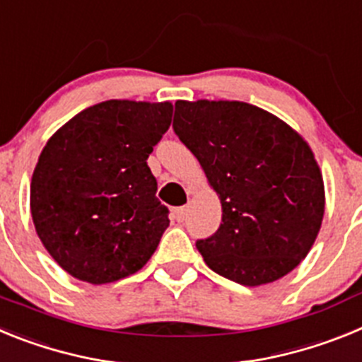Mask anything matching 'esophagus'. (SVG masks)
I'll return each instance as SVG.
<instances>
[{"label": "esophagus", "mask_w": 362, "mask_h": 362, "mask_svg": "<svg viewBox=\"0 0 362 362\" xmlns=\"http://www.w3.org/2000/svg\"><path fill=\"white\" fill-rule=\"evenodd\" d=\"M187 214H188L187 206H177V209L174 210L175 221H177V223H183V221L187 219Z\"/></svg>", "instance_id": "1"}]
</instances>
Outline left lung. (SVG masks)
<instances>
[{"mask_svg":"<svg viewBox=\"0 0 362 362\" xmlns=\"http://www.w3.org/2000/svg\"><path fill=\"white\" fill-rule=\"evenodd\" d=\"M174 132L203 166L223 217L197 250L245 286L274 283L306 257L325 214V183L308 143L243 101H177Z\"/></svg>","mask_w":362,"mask_h":362,"instance_id":"8db88e82","label":"left lung"}]
</instances>
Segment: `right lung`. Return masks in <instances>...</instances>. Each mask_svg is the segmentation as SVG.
<instances>
[{
  "label": "right lung",
  "mask_w": 362,
  "mask_h": 362,
  "mask_svg": "<svg viewBox=\"0 0 362 362\" xmlns=\"http://www.w3.org/2000/svg\"><path fill=\"white\" fill-rule=\"evenodd\" d=\"M172 103L110 99L79 112L45 145L30 183L43 246L70 276L114 283L146 264L168 228L146 159Z\"/></svg>",
  "instance_id": "obj_1"
}]
</instances>
